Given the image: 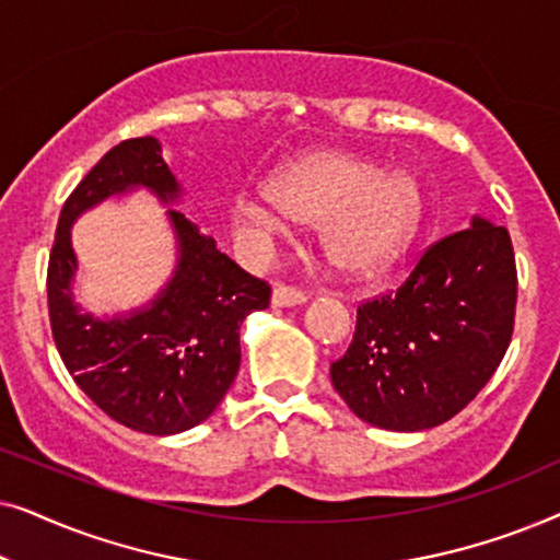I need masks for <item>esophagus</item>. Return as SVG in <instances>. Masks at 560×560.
<instances>
[{
  "label": "esophagus",
  "instance_id": "obj_1",
  "mask_svg": "<svg viewBox=\"0 0 560 560\" xmlns=\"http://www.w3.org/2000/svg\"><path fill=\"white\" fill-rule=\"evenodd\" d=\"M308 293L301 288H293V285H278L272 290V305H278V308H290V305H301L308 301Z\"/></svg>",
  "mask_w": 560,
  "mask_h": 560
}]
</instances>
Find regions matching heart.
Here are the masks:
<instances>
[{"instance_id":"b5f03b06","label":"heart","mask_w":560,"mask_h":560,"mask_svg":"<svg viewBox=\"0 0 560 560\" xmlns=\"http://www.w3.org/2000/svg\"><path fill=\"white\" fill-rule=\"evenodd\" d=\"M265 194L240 196L234 219L257 234L290 221L318 224L328 262L349 278H374L408 249L423 198L412 175L387 171L354 152L305 155L267 180Z\"/></svg>"}]
</instances>
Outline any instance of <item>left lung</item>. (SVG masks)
<instances>
[{
    "label": "left lung",
    "instance_id": "8db88e82",
    "mask_svg": "<svg viewBox=\"0 0 560 560\" xmlns=\"http://www.w3.org/2000/svg\"><path fill=\"white\" fill-rule=\"evenodd\" d=\"M517 267L504 226L474 217L433 242L397 290L357 305L331 382L351 412L387 431H425L462 412L512 341Z\"/></svg>",
    "mask_w": 560,
    "mask_h": 560
}]
</instances>
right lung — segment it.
<instances>
[{"instance_id": "add662e5", "label": "right lung", "mask_w": 560, "mask_h": 560, "mask_svg": "<svg viewBox=\"0 0 560 560\" xmlns=\"http://www.w3.org/2000/svg\"><path fill=\"white\" fill-rule=\"evenodd\" d=\"M144 186L171 203L180 186L155 137L119 142L91 167L60 211L48 262L52 341L75 385L117 423L150 435L188 431L217 410L240 372V326L270 305L265 280L242 270L178 209V270L150 308L98 320L73 305L71 224L114 194Z\"/></svg>"}]
</instances>
